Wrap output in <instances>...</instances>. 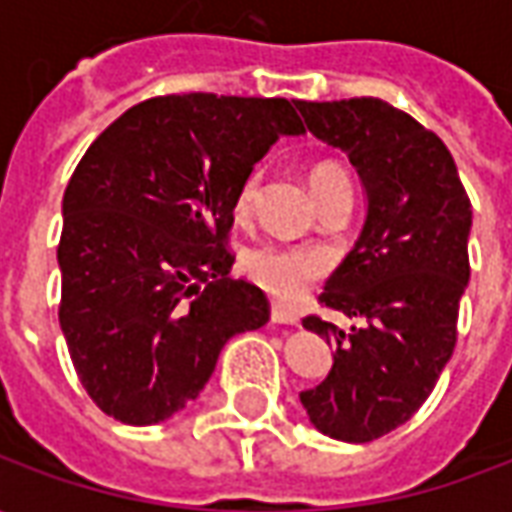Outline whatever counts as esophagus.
<instances>
[{
  "mask_svg": "<svg viewBox=\"0 0 512 512\" xmlns=\"http://www.w3.org/2000/svg\"><path fill=\"white\" fill-rule=\"evenodd\" d=\"M271 321L296 326V323H299V315H296L293 310H288V307H282L279 301H274V304H271Z\"/></svg>",
  "mask_w": 512,
  "mask_h": 512,
  "instance_id": "34e87169",
  "label": "esophagus"
}]
</instances>
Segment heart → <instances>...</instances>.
Returning a JSON list of instances; mask_svg holds the SVG:
<instances>
[{"instance_id":"heart-1","label":"heart","mask_w":512,"mask_h":512,"mask_svg":"<svg viewBox=\"0 0 512 512\" xmlns=\"http://www.w3.org/2000/svg\"><path fill=\"white\" fill-rule=\"evenodd\" d=\"M345 175L343 169L332 164V161H321L315 164L310 172V183L315 197L318 191L329 183V180ZM257 189H260V172L252 169L235 189L233 211L238 219H246L252 208H255ZM246 277L255 285L277 296L282 301L301 299L307 290L321 282L329 271H332V257L323 249L315 246H299V244H260L249 249L244 257Z\"/></svg>"}]
</instances>
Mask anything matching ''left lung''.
<instances>
[{
	"label": "left lung",
	"instance_id": "8db88e82",
	"mask_svg": "<svg viewBox=\"0 0 512 512\" xmlns=\"http://www.w3.org/2000/svg\"><path fill=\"white\" fill-rule=\"evenodd\" d=\"M312 134L348 153L367 189V222L318 304L365 326L307 315L337 348L332 373L301 392L312 425L340 441L381 439L428 400L458 340L469 282L472 202L450 150L381 98L299 101Z\"/></svg>",
	"mask_w": 512,
	"mask_h": 512
}]
</instances>
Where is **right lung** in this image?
<instances>
[{
	"label": "right lung",
	"mask_w": 512,
	"mask_h": 512,
	"mask_svg": "<svg viewBox=\"0 0 512 512\" xmlns=\"http://www.w3.org/2000/svg\"><path fill=\"white\" fill-rule=\"evenodd\" d=\"M301 131L285 98L175 93L131 106L87 147L62 197L60 326L104 414L172 417L233 334L268 323L266 293L227 277L233 197Z\"/></svg>",
	"instance_id": "right-lung-1"
}]
</instances>
